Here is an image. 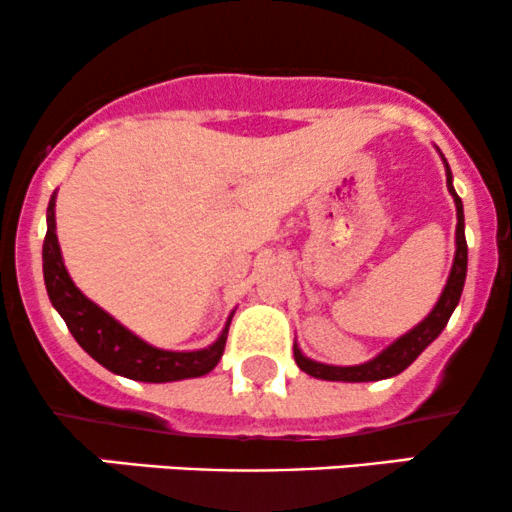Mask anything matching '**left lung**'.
Here are the masks:
<instances>
[{
  "label": "left lung",
  "instance_id": "8db88e82",
  "mask_svg": "<svg viewBox=\"0 0 512 512\" xmlns=\"http://www.w3.org/2000/svg\"><path fill=\"white\" fill-rule=\"evenodd\" d=\"M440 154V149L436 146ZM443 158V154H440ZM445 166V180H448V192L452 195L457 209V228H455V257H452V267L445 281L443 293L431 308L424 320L419 325L411 327L409 332H404L402 337H397L390 346H385L378 356H373L366 363H358V366H332V363H320L308 358L301 351L298 342H293V356H296L298 368L305 370L308 375L320 380H332V383H375V380H387L395 378L402 373L404 368H409L421 354H424L426 346H431L438 339V334L445 330L450 315L455 313L457 303H460L464 279H467V238H464V209L462 199L457 197L455 187H452V173L448 161L443 158Z\"/></svg>",
  "mask_w": 512,
  "mask_h": 512
}]
</instances>
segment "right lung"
Here are the masks:
<instances>
[{"instance_id":"right-lung-1","label":"right lung","mask_w":512,"mask_h":512,"mask_svg":"<svg viewBox=\"0 0 512 512\" xmlns=\"http://www.w3.org/2000/svg\"><path fill=\"white\" fill-rule=\"evenodd\" d=\"M57 192L48 204V233L43 243V276L50 303L62 320L67 322L72 337L79 342L88 356L96 358L110 373L122 378L139 380V383H175V380L202 378L216 368L226 349L228 327L233 313L219 337L209 346L195 351H170L144 342L139 334L127 330L120 320H115L108 310L93 303L79 286L74 284L64 267L60 240H57L55 221Z\"/></svg>"}]
</instances>
